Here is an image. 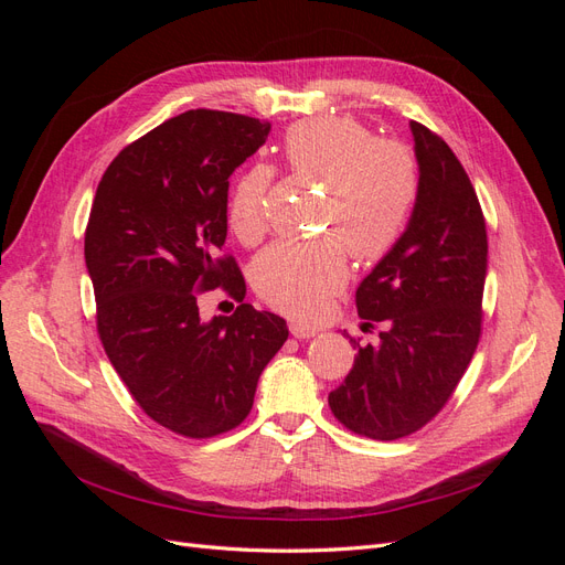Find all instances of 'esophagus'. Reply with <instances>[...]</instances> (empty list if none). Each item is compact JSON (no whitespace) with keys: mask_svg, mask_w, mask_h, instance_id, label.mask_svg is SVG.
Wrapping results in <instances>:
<instances>
[{"mask_svg":"<svg viewBox=\"0 0 565 565\" xmlns=\"http://www.w3.org/2000/svg\"><path fill=\"white\" fill-rule=\"evenodd\" d=\"M289 332H292V337H297V339H311L318 334V330L311 328V324H301V322L289 324Z\"/></svg>","mask_w":565,"mask_h":565,"instance_id":"esophagus-1","label":"esophagus"}]
</instances>
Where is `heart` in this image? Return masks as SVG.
I'll list each match as a JSON object with an SVG mask.
<instances>
[{
    "instance_id": "b5f03b06",
    "label": "heart",
    "mask_w": 565,
    "mask_h": 565,
    "mask_svg": "<svg viewBox=\"0 0 565 565\" xmlns=\"http://www.w3.org/2000/svg\"><path fill=\"white\" fill-rule=\"evenodd\" d=\"M282 156L297 177L322 183L320 228L311 243L278 241L252 264V285L266 303L287 316L313 318L349 280V249L377 262L398 245L419 200L415 152L374 134L351 115H316L285 134ZM273 172L254 164L237 179L228 221L243 243L266 231V195Z\"/></svg>"
}]
</instances>
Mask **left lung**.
I'll use <instances>...</instances> for the list:
<instances>
[{
    "instance_id": "left-lung-1",
    "label": "left lung",
    "mask_w": 565,
    "mask_h": 565,
    "mask_svg": "<svg viewBox=\"0 0 565 565\" xmlns=\"http://www.w3.org/2000/svg\"><path fill=\"white\" fill-rule=\"evenodd\" d=\"M419 164L413 221L355 292L363 330L380 324L377 344H358L344 384L330 393L347 429L396 440L415 434L448 403L481 337L488 273L486 218L450 146L409 122Z\"/></svg>"
}]
</instances>
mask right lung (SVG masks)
Returning a JSON list of instances; mask_svg holds the SVG:
<instances>
[{
  "label": "right lung",
  "mask_w": 565,
  "mask_h": 565,
  "mask_svg": "<svg viewBox=\"0 0 565 565\" xmlns=\"http://www.w3.org/2000/svg\"><path fill=\"white\" fill-rule=\"evenodd\" d=\"M270 122L188 110L127 146L96 188L84 262L113 367L143 413L188 438L235 429L287 339L256 311L233 256L228 177L259 150ZM221 284L242 306L202 321L196 295Z\"/></svg>",
  "instance_id": "1"
}]
</instances>
